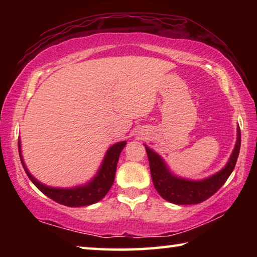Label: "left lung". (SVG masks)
<instances>
[{
	"instance_id": "left-lung-1",
	"label": "left lung",
	"mask_w": 257,
	"mask_h": 257,
	"mask_svg": "<svg viewBox=\"0 0 257 257\" xmlns=\"http://www.w3.org/2000/svg\"><path fill=\"white\" fill-rule=\"evenodd\" d=\"M237 143L228 164L220 172L215 173L207 179L201 181H191L180 179L171 175L165 167L163 160L145 145L146 153L149 156L151 176L155 189L165 201L179 204V205H190L206 201L208 197L214 195L231 175L236 165L239 151H240V128L237 130Z\"/></svg>"
}]
</instances>
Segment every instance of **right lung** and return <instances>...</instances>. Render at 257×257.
Returning a JSON list of instances; mask_svg holds the SVG:
<instances>
[{
	"label": "right lung",
	"instance_id": "right-lung-1",
	"mask_svg": "<svg viewBox=\"0 0 257 257\" xmlns=\"http://www.w3.org/2000/svg\"><path fill=\"white\" fill-rule=\"evenodd\" d=\"M125 146V142L116 143L113 146L108 149L107 153L104 158L102 163V167L99 169L97 176L94 179L82 187H76V188L70 189H62V188H52V187L44 186L41 182H38L35 178L30 175L29 171L26 168L24 163L23 156H21L20 151V141L18 142L19 147V155L21 160V164L25 169L26 173L29 177V179L33 181V184L40 189L43 194H45L47 197H50L53 201L58 202L62 205L66 206H87L90 204L97 203L98 201L105 196L107 191L113 185L115 177V170L116 164H118V160L121 151L123 150Z\"/></svg>",
	"mask_w": 257,
	"mask_h": 257
}]
</instances>
